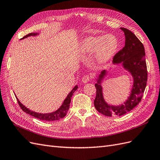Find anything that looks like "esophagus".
Masks as SVG:
<instances>
[{
	"instance_id": "34e87169",
	"label": "esophagus",
	"mask_w": 160,
	"mask_h": 160,
	"mask_svg": "<svg viewBox=\"0 0 160 160\" xmlns=\"http://www.w3.org/2000/svg\"><path fill=\"white\" fill-rule=\"evenodd\" d=\"M89 81H90V77L88 75H85L84 77H83V78H82V82H83V83H88V82H89Z\"/></svg>"
}]
</instances>
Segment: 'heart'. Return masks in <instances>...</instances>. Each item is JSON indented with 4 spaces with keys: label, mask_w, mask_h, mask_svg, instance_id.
<instances>
[{
    "label": "heart",
    "mask_w": 160,
    "mask_h": 160,
    "mask_svg": "<svg viewBox=\"0 0 160 160\" xmlns=\"http://www.w3.org/2000/svg\"><path fill=\"white\" fill-rule=\"evenodd\" d=\"M119 47L117 37L112 34L104 36L89 37L81 42L79 52L81 54H90L95 51V58L99 63H105L115 55Z\"/></svg>",
    "instance_id": "heart-1"
}]
</instances>
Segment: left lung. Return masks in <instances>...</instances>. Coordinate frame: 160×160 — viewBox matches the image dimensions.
I'll return each mask as SVG.
<instances>
[{"label": "left lung", "instance_id": "1", "mask_svg": "<svg viewBox=\"0 0 160 160\" xmlns=\"http://www.w3.org/2000/svg\"><path fill=\"white\" fill-rule=\"evenodd\" d=\"M125 34V42L123 49L116 54L113 59L114 65L122 64L133 77V85L129 96L123 104L112 105L104 99L101 83L107 75V71L101 72L95 84L96 97L94 105L99 113L108 117L121 116L132 110L142 100L148 80L146 53L143 45L134 34L127 28H121Z\"/></svg>", "mask_w": 160, "mask_h": 160}]
</instances>
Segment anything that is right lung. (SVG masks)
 <instances>
[{
	"label": "right lung",
	"mask_w": 160,
	"mask_h": 160,
	"mask_svg": "<svg viewBox=\"0 0 160 160\" xmlns=\"http://www.w3.org/2000/svg\"><path fill=\"white\" fill-rule=\"evenodd\" d=\"M38 35V33H29L22 37L21 39H24L30 36H36ZM78 88V86L75 85V88L72 89V91L70 92V93L68 94V95L67 96V98L64 100L63 102H62V104L61 105V107L58 109L57 111H54V112L52 113H37L35 112V111H32L30 110L29 109L27 108L25 105H23L21 102L20 101L18 100L17 98V97L16 96V98L18 101V103L19 104V106H20L22 110L28 114H29L33 117H35L38 119L43 120V121H48V122H52V121H56V120H59L61 118H63L65 116L67 115V111H68L69 109V106H70V103H71V97L72 94L74 93V92Z\"/></svg>",
	"instance_id": "add662e5"
}]
</instances>
